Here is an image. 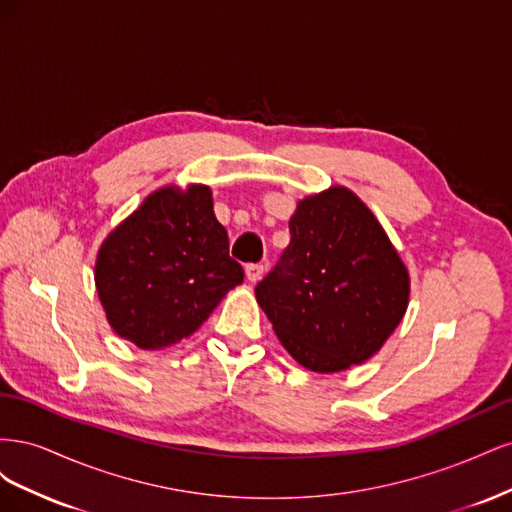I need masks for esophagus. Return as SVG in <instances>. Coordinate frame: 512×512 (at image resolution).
Listing matches in <instances>:
<instances>
[{
    "label": "esophagus",
    "instance_id": "esophagus-1",
    "mask_svg": "<svg viewBox=\"0 0 512 512\" xmlns=\"http://www.w3.org/2000/svg\"><path fill=\"white\" fill-rule=\"evenodd\" d=\"M262 273H265V267H262V265H247V267H245V277H247V280H250L252 284H256V282L260 280Z\"/></svg>",
    "mask_w": 512,
    "mask_h": 512
}]
</instances>
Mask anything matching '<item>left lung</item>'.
Returning <instances> with one entry per match:
<instances>
[{
  "label": "left lung",
  "instance_id": "8db88e82",
  "mask_svg": "<svg viewBox=\"0 0 512 512\" xmlns=\"http://www.w3.org/2000/svg\"><path fill=\"white\" fill-rule=\"evenodd\" d=\"M256 301L294 361L335 374L371 359L404 318L410 275L371 209L344 185L305 196Z\"/></svg>",
  "mask_w": 512,
  "mask_h": 512
}]
</instances>
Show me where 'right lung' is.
Listing matches in <instances>:
<instances>
[{
  "label": "right lung",
  "instance_id": "obj_1",
  "mask_svg": "<svg viewBox=\"0 0 512 512\" xmlns=\"http://www.w3.org/2000/svg\"><path fill=\"white\" fill-rule=\"evenodd\" d=\"M96 290L111 329L143 350L190 337L243 269L228 256V232L209 185L151 192L108 232L96 258Z\"/></svg>",
  "mask_w": 512,
  "mask_h": 512
}]
</instances>
